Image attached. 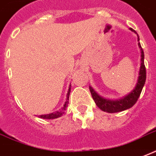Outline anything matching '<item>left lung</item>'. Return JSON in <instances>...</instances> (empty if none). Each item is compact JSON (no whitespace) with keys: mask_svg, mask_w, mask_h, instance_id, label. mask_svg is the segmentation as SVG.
<instances>
[{"mask_svg":"<svg viewBox=\"0 0 156 156\" xmlns=\"http://www.w3.org/2000/svg\"><path fill=\"white\" fill-rule=\"evenodd\" d=\"M129 30L133 32L137 35V41H139L138 34L136 33V31L133 30V28H129ZM138 46L141 50V65H140V69H139L138 78L136 83V86L126 96L120 98V99L110 100L106 99L105 97L100 96L97 91H95L91 86L89 87L90 91H91V97L95 101V103L100 109L105 112L107 113H117L121 112L123 110H128L131 107H133L138 100L142 88L146 83V78H147V73H146V67L144 65V52L141 48V44L138 43Z\"/></svg>","mask_w":156,"mask_h":156,"instance_id":"obj_1","label":"left lung"}]
</instances>
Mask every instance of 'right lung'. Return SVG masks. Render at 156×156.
<instances>
[{
  "mask_svg": "<svg viewBox=\"0 0 156 156\" xmlns=\"http://www.w3.org/2000/svg\"><path fill=\"white\" fill-rule=\"evenodd\" d=\"M70 91H71V83H70L69 87V89H68V93L66 95V99H65V102L64 105L62 106V108L60 110H57L55 112L51 113V114H47V115H38L39 118L41 119H57V118L61 117L64 113H65V110H66V108L68 106V104H69V94Z\"/></svg>",
  "mask_w": 156,
  "mask_h": 156,
  "instance_id": "obj_1",
  "label": "right lung"
}]
</instances>
